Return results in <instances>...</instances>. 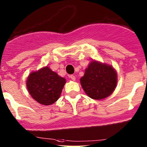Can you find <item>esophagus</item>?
Returning a JSON list of instances; mask_svg holds the SVG:
<instances>
[{
	"label": "esophagus",
	"mask_w": 147,
	"mask_h": 147,
	"mask_svg": "<svg viewBox=\"0 0 147 147\" xmlns=\"http://www.w3.org/2000/svg\"><path fill=\"white\" fill-rule=\"evenodd\" d=\"M70 77L71 80H73V81H75V80H76V77H75V75H70Z\"/></svg>",
	"instance_id": "1"
}]
</instances>
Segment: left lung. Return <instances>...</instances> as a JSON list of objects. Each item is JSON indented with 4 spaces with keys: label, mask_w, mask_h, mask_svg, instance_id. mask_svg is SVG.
<instances>
[{
    "label": "left lung",
    "mask_w": 147,
    "mask_h": 147,
    "mask_svg": "<svg viewBox=\"0 0 147 147\" xmlns=\"http://www.w3.org/2000/svg\"><path fill=\"white\" fill-rule=\"evenodd\" d=\"M84 91L88 97L102 100L113 93L117 84V73L112 65L93 60L80 79Z\"/></svg>",
    "instance_id": "8db88e82"
}]
</instances>
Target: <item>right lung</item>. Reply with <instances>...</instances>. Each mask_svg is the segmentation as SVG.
<instances>
[{
	"label": "right lung",
	"mask_w": 147,
	"mask_h": 147,
	"mask_svg": "<svg viewBox=\"0 0 147 147\" xmlns=\"http://www.w3.org/2000/svg\"><path fill=\"white\" fill-rule=\"evenodd\" d=\"M66 80L49 67L33 72L27 79V89L33 99L40 104L50 105L60 98Z\"/></svg>",
	"instance_id": "obj_1"
}]
</instances>
